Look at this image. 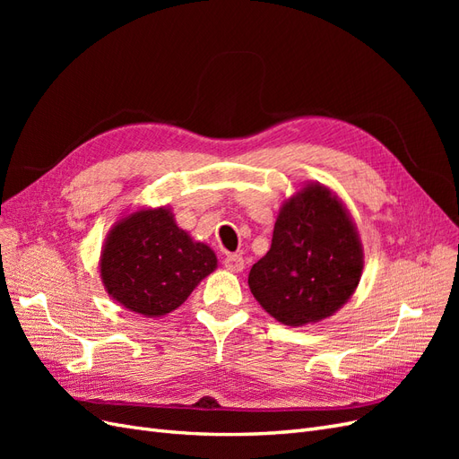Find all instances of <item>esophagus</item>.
<instances>
[{
  "label": "esophagus",
  "mask_w": 459,
  "mask_h": 459,
  "mask_svg": "<svg viewBox=\"0 0 459 459\" xmlns=\"http://www.w3.org/2000/svg\"><path fill=\"white\" fill-rule=\"evenodd\" d=\"M224 264L230 272H243L245 270V258L241 255H228L224 258Z\"/></svg>",
  "instance_id": "obj_1"
}]
</instances>
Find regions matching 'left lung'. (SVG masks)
<instances>
[{
  "mask_svg": "<svg viewBox=\"0 0 459 459\" xmlns=\"http://www.w3.org/2000/svg\"><path fill=\"white\" fill-rule=\"evenodd\" d=\"M364 248L351 212L310 182L285 199L272 247L248 273L251 293L280 324H317L342 308L359 283Z\"/></svg>",
  "mask_w": 459,
  "mask_h": 459,
  "instance_id": "obj_1",
  "label": "left lung"
}]
</instances>
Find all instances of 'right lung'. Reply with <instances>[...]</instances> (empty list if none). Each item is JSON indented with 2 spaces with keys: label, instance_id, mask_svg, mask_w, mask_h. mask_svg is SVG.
Returning a JSON list of instances; mask_svg holds the SVG:
<instances>
[{
  "label": "right lung",
  "instance_id": "add662e5",
  "mask_svg": "<svg viewBox=\"0 0 459 459\" xmlns=\"http://www.w3.org/2000/svg\"><path fill=\"white\" fill-rule=\"evenodd\" d=\"M216 266L212 248L179 228L169 206L137 208L117 220L100 258L108 297L145 317L182 307Z\"/></svg>",
  "mask_w": 459,
  "mask_h": 459
}]
</instances>
